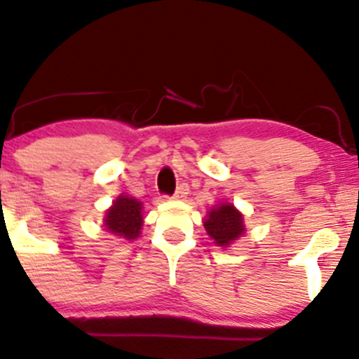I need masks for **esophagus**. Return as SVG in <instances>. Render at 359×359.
Wrapping results in <instances>:
<instances>
[{
  "label": "esophagus",
  "mask_w": 359,
  "mask_h": 359,
  "mask_svg": "<svg viewBox=\"0 0 359 359\" xmlns=\"http://www.w3.org/2000/svg\"><path fill=\"white\" fill-rule=\"evenodd\" d=\"M187 194H189V186H187V184H180V186L177 187L175 194H173V199H175V201H180V199L186 198Z\"/></svg>",
  "instance_id": "1"
}]
</instances>
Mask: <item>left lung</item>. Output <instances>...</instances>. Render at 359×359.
<instances>
[{
	"label": "left lung",
	"mask_w": 359,
	"mask_h": 359,
	"mask_svg": "<svg viewBox=\"0 0 359 359\" xmlns=\"http://www.w3.org/2000/svg\"><path fill=\"white\" fill-rule=\"evenodd\" d=\"M206 233L211 237L213 244L220 248H230L239 237L246 233V225H244V215L241 213L232 203L222 201L215 205L208 213H206L205 222Z\"/></svg>",
	"instance_id": "obj_1"
}]
</instances>
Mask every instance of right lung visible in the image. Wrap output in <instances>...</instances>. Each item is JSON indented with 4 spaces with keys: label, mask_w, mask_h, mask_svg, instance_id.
Masks as SVG:
<instances>
[{
    "label": "right lung",
    "mask_w": 359,
    "mask_h": 359,
    "mask_svg": "<svg viewBox=\"0 0 359 359\" xmlns=\"http://www.w3.org/2000/svg\"><path fill=\"white\" fill-rule=\"evenodd\" d=\"M142 222V203L132 196L122 194L104 211L103 227L113 236L134 241L141 236Z\"/></svg>",
    "instance_id": "1"
}]
</instances>
